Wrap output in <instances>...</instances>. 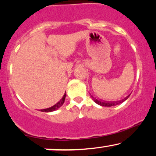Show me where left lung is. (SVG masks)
I'll return each mask as SVG.
<instances>
[{"mask_svg":"<svg viewBox=\"0 0 156 156\" xmlns=\"http://www.w3.org/2000/svg\"><path fill=\"white\" fill-rule=\"evenodd\" d=\"M128 97H126V98H125V99H123L122 101H117V102H106V101H99V100L96 99V98H94V97L92 95V98H93V100H94V101L96 103H98V105H101L102 106H105V107H111V106H114V105H116L117 104H119V103H122V102H124L125 100H127L128 98Z\"/></svg>","mask_w":156,"mask_h":156,"instance_id":"1","label":"left lung"}]
</instances>
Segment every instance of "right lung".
Returning a JSON list of instances; mask_svg holds the SVG:
<instances>
[{
	"label": "right lung",
	"mask_w": 156,
	"mask_h": 156,
	"mask_svg": "<svg viewBox=\"0 0 156 156\" xmlns=\"http://www.w3.org/2000/svg\"><path fill=\"white\" fill-rule=\"evenodd\" d=\"M65 98H66V94H64L63 98H62V99L60 100L58 102V103H56V104L53 105V106L52 107H50V108H45V109H41V112H53V111H55L57 110L58 108H59L61 106H62V105H63L64 102V100H65Z\"/></svg>",
	"instance_id": "1"
}]
</instances>
